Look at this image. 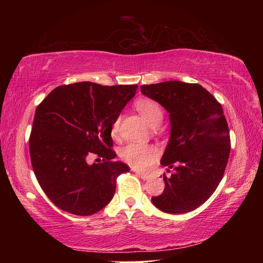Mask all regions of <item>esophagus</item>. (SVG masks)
<instances>
[{
  "instance_id": "obj_1",
  "label": "esophagus",
  "mask_w": 263,
  "mask_h": 263,
  "mask_svg": "<svg viewBox=\"0 0 263 263\" xmlns=\"http://www.w3.org/2000/svg\"><path fill=\"white\" fill-rule=\"evenodd\" d=\"M136 174L139 176V177H141L142 180H145V181H147V180H149L151 179V175H148V174H144V173H140V172H136Z\"/></svg>"
}]
</instances>
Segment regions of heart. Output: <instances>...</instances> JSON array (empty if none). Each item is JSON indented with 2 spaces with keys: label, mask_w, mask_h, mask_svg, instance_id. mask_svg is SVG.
<instances>
[{
  "label": "heart",
  "mask_w": 263,
  "mask_h": 263,
  "mask_svg": "<svg viewBox=\"0 0 263 263\" xmlns=\"http://www.w3.org/2000/svg\"><path fill=\"white\" fill-rule=\"evenodd\" d=\"M136 109L149 126H158L163 117L162 109L158 102L151 99H140L136 102ZM119 130V118L112 124L111 132L117 136ZM122 159L137 171H147L157 161L159 152L155 146L146 144H128L122 149Z\"/></svg>",
  "instance_id": "heart-1"
}]
</instances>
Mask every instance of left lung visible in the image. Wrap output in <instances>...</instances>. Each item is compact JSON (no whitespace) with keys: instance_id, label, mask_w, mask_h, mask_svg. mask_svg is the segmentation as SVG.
Masks as SVG:
<instances>
[{"instance_id":"1","label":"left lung","mask_w":263,"mask_h":263,"mask_svg":"<svg viewBox=\"0 0 263 263\" xmlns=\"http://www.w3.org/2000/svg\"><path fill=\"white\" fill-rule=\"evenodd\" d=\"M140 90L161 104L171 121L161 164L175 173L163 175L166 186L152 203L167 213L193 211L208 201L224 176L231 149L224 111L197 83L166 81L144 84Z\"/></svg>"}]
</instances>
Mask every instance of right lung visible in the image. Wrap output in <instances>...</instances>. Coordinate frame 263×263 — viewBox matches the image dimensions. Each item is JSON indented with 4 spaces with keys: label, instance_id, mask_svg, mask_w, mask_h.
Returning a JSON list of instances; mask_svg holds the SVG:
<instances>
[{
    "label": "right lung",
    "instance_id": "1",
    "mask_svg": "<svg viewBox=\"0 0 263 263\" xmlns=\"http://www.w3.org/2000/svg\"><path fill=\"white\" fill-rule=\"evenodd\" d=\"M137 88L78 82L53 89L37 106L31 163L44 193L61 210L77 216L99 212L112 199L117 177L130 172L112 160L111 127ZM91 154L102 161L89 165Z\"/></svg>",
    "mask_w": 263,
    "mask_h": 263
}]
</instances>
